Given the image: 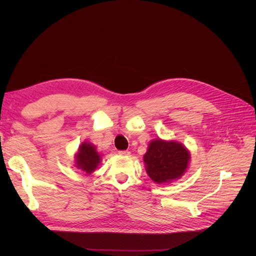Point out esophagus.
Returning a JSON list of instances; mask_svg holds the SVG:
<instances>
[{
  "mask_svg": "<svg viewBox=\"0 0 256 256\" xmlns=\"http://www.w3.org/2000/svg\"><path fill=\"white\" fill-rule=\"evenodd\" d=\"M118 154H120V155H122V156H130V151H120Z\"/></svg>",
  "mask_w": 256,
  "mask_h": 256,
  "instance_id": "esophagus-1",
  "label": "esophagus"
}]
</instances>
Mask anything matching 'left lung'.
Returning <instances> with one entry per match:
<instances>
[{
    "label": "left lung",
    "instance_id": "1",
    "mask_svg": "<svg viewBox=\"0 0 256 256\" xmlns=\"http://www.w3.org/2000/svg\"><path fill=\"white\" fill-rule=\"evenodd\" d=\"M190 152L176 140L156 138L149 142L144 163L149 177L157 184L181 178L190 166Z\"/></svg>",
    "mask_w": 256,
    "mask_h": 256
}]
</instances>
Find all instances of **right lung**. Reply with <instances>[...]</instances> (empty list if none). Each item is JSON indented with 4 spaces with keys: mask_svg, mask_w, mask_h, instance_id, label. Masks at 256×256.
Instances as JSON below:
<instances>
[{
    "mask_svg": "<svg viewBox=\"0 0 256 256\" xmlns=\"http://www.w3.org/2000/svg\"><path fill=\"white\" fill-rule=\"evenodd\" d=\"M102 155L90 142H83L75 154V166L87 174L93 173L101 163Z\"/></svg>",
    "mask_w": 256,
    "mask_h": 256,
    "instance_id": "add662e5",
    "label": "right lung"
}]
</instances>
